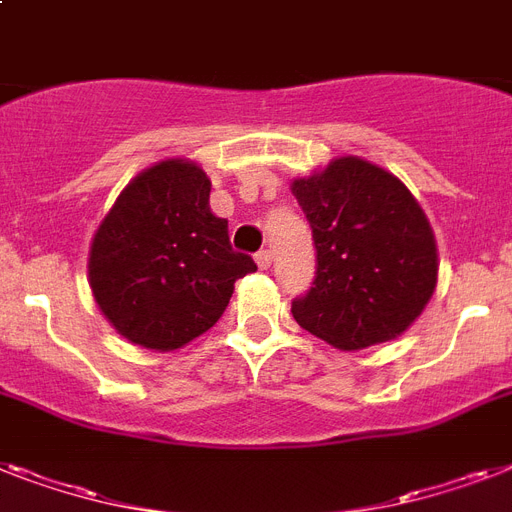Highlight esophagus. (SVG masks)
<instances>
[{"label": "esophagus", "instance_id": "esophagus-1", "mask_svg": "<svg viewBox=\"0 0 512 512\" xmlns=\"http://www.w3.org/2000/svg\"><path fill=\"white\" fill-rule=\"evenodd\" d=\"M255 263H257V268H260V270H268L270 263H273V255H270V249H260V252L255 255Z\"/></svg>", "mask_w": 512, "mask_h": 512}]
</instances>
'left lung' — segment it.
Returning a JSON list of instances; mask_svg holds the SVG:
<instances>
[{
  "mask_svg": "<svg viewBox=\"0 0 512 512\" xmlns=\"http://www.w3.org/2000/svg\"><path fill=\"white\" fill-rule=\"evenodd\" d=\"M292 191L315 244V278L294 297V321L336 350L400 336L436 286L434 234L413 194L360 157H339Z\"/></svg>",
  "mask_w": 512,
  "mask_h": 512,
  "instance_id": "8db88e82",
  "label": "left lung"
}]
</instances>
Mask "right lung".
<instances>
[{"label": "right lung", "mask_w": 512, "mask_h": 512, "mask_svg": "<svg viewBox=\"0 0 512 512\" xmlns=\"http://www.w3.org/2000/svg\"><path fill=\"white\" fill-rule=\"evenodd\" d=\"M257 270L236 252L228 220L210 210L205 170L165 160L136 176L99 226L91 292L128 342L178 350L213 328L234 284Z\"/></svg>", "instance_id": "1"}]
</instances>
